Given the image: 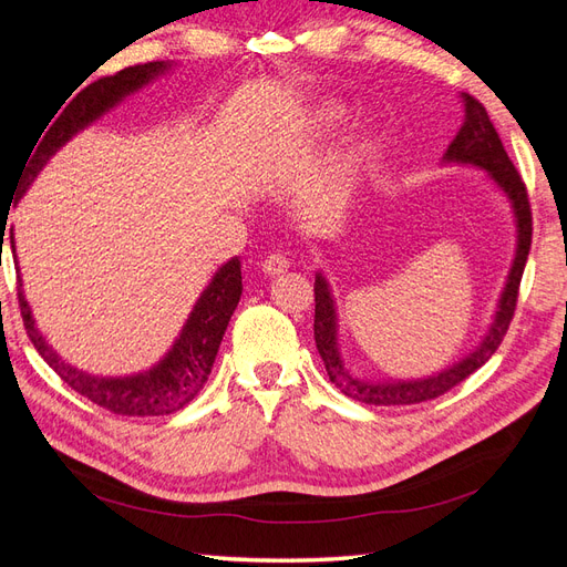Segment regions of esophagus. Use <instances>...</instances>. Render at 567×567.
<instances>
[{
	"label": "esophagus",
	"instance_id": "34e87169",
	"mask_svg": "<svg viewBox=\"0 0 567 567\" xmlns=\"http://www.w3.org/2000/svg\"><path fill=\"white\" fill-rule=\"evenodd\" d=\"M288 265H290V260L284 252H271V255L265 257L262 271L269 274V277H277V274H284L288 269Z\"/></svg>",
	"mask_w": 567,
	"mask_h": 567
}]
</instances>
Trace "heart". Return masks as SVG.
I'll list each match as a JSON object with an SVG mask.
<instances>
[{
  "instance_id": "obj_1",
  "label": "heart",
  "mask_w": 567,
  "mask_h": 567,
  "mask_svg": "<svg viewBox=\"0 0 567 567\" xmlns=\"http://www.w3.org/2000/svg\"><path fill=\"white\" fill-rule=\"evenodd\" d=\"M326 115H329V117H338V111H336V109H326Z\"/></svg>"
}]
</instances>
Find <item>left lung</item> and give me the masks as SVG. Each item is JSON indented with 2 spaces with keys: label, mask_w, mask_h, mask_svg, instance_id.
<instances>
[{
  "label": "left lung",
  "mask_w": 567,
  "mask_h": 567,
  "mask_svg": "<svg viewBox=\"0 0 567 567\" xmlns=\"http://www.w3.org/2000/svg\"><path fill=\"white\" fill-rule=\"evenodd\" d=\"M463 96V109H466V120H463L461 130L456 132L454 142L450 144L447 153H444V161L447 163H461V165H473L485 169V173L494 179V184L502 188L506 198L511 200L513 215H516V257H513V265L508 271V279L504 286V293L496 305V315L489 326L487 336L483 338L480 346L461 359V362L452 364L435 375H427V379L416 381H385V383H369L352 375L346 364H342L340 352H338V317H336V302L331 296L329 281L321 277V271L315 279V340L317 350L323 359L326 373H329L331 383L348 398L357 402H367L375 406H390V404H419L425 400H435L440 394L458 385L463 379L483 367L487 359L502 346V340L508 331V323L516 312L518 302V288L523 279V269L527 262V252L532 244V210L527 200V188L518 175V169L513 167L508 153L504 151V144L496 134L492 120L480 104L477 99L461 94Z\"/></svg>",
  "instance_id": "8db88e82"
}]
</instances>
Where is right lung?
<instances>
[{
	"mask_svg": "<svg viewBox=\"0 0 567 567\" xmlns=\"http://www.w3.org/2000/svg\"><path fill=\"white\" fill-rule=\"evenodd\" d=\"M169 71V63L165 61H151L142 65H130L125 71L115 75L99 78L96 82L87 84L73 101H68L65 109L54 111L60 113L59 118L53 115L47 120L42 127L35 146H32L30 156L23 165L21 182L16 186V200H19L25 188L35 182L40 169L54 153L75 136L80 130L92 125L96 117L117 106L127 94L142 90L153 78ZM73 96V94H71ZM4 229V225H2ZM13 244V236H11ZM16 252V248L11 246ZM19 279V307L23 326L32 346L42 354L44 362L54 369L61 381L71 385L82 398H87L96 406H104L111 414L120 416H165L173 411L186 406L192 402L203 383L208 381L213 362L219 350L221 336H225L229 319L236 310L238 300H241V262L238 257H231L227 265H221L208 288L203 290L198 302L194 305V312L188 315L179 338L175 340L173 350H169L161 362L136 375H125V379H99V375L84 373L49 348V342L38 331L35 319L28 307Z\"/></svg>",
	"mask_w": 567,
	"mask_h": 567,
	"instance_id": "1",
	"label": "right lung"
}]
</instances>
